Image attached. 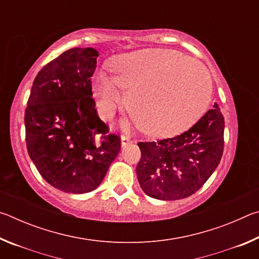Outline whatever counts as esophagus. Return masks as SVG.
<instances>
[{
    "instance_id": "obj_1",
    "label": "esophagus",
    "mask_w": 259,
    "mask_h": 259,
    "mask_svg": "<svg viewBox=\"0 0 259 259\" xmlns=\"http://www.w3.org/2000/svg\"><path fill=\"white\" fill-rule=\"evenodd\" d=\"M133 143V139H131L129 136L126 135H122L121 137V144H122V147H124L126 145H129V144Z\"/></svg>"
}]
</instances>
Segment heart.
<instances>
[{
    "label": "heart",
    "mask_w": 259,
    "mask_h": 259,
    "mask_svg": "<svg viewBox=\"0 0 259 259\" xmlns=\"http://www.w3.org/2000/svg\"><path fill=\"white\" fill-rule=\"evenodd\" d=\"M109 77L94 81L98 113L109 119L126 106L137 128L150 137L168 138L196 123L210 104L212 81L202 65L174 50L143 49L113 60Z\"/></svg>",
    "instance_id": "heart-1"
}]
</instances>
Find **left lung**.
I'll return each mask as SVG.
<instances>
[{"label": "left lung", "instance_id": "8db88e82", "mask_svg": "<svg viewBox=\"0 0 259 259\" xmlns=\"http://www.w3.org/2000/svg\"><path fill=\"white\" fill-rule=\"evenodd\" d=\"M224 116L214 104L182 135L138 143L136 168L142 190L157 200H181L194 194L211 176L224 151Z\"/></svg>", "mask_w": 259, "mask_h": 259}]
</instances>
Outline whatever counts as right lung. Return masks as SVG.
<instances>
[{"label": "right lung", "instance_id": "1", "mask_svg": "<svg viewBox=\"0 0 259 259\" xmlns=\"http://www.w3.org/2000/svg\"><path fill=\"white\" fill-rule=\"evenodd\" d=\"M98 51L73 48L35 77L25 111L28 155L46 181L66 193L97 188L121 150L93 98Z\"/></svg>", "mask_w": 259, "mask_h": 259}]
</instances>
